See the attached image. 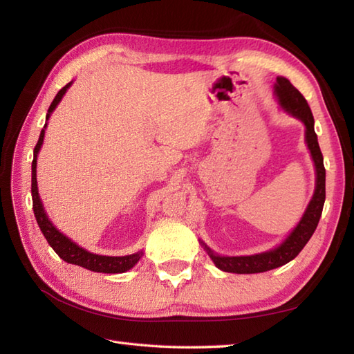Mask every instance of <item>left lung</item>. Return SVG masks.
<instances>
[{
  "mask_svg": "<svg viewBox=\"0 0 354 354\" xmlns=\"http://www.w3.org/2000/svg\"><path fill=\"white\" fill-rule=\"evenodd\" d=\"M274 94L277 95L280 106L288 111L290 115L301 120L306 126V142L310 150L312 160L315 162V170H317V185H315V193L307 205L301 221L284 242L274 248V250L254 254V255H240V257H222V255L214 254L209 248L204 245L208 255L214 261V265L225 272L232 274H259L266 272V270L280 268L286 263L293 260L301 252L306 243L309 242L313 236L315 230L318 227L319 217L322 213L326 201V169H324V158H322L321 149L318 145V137L315 133V120L309 103L303 97V94L293 86L286 77H277V84L274 86Z\"/></svg>",
  "mask_w": 354,
  "mask_h": 354,
  "instance_id": "8db88e82",
  "label": "left lung"
}]
</instances>
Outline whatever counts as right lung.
Segmentation results:
<instances>
[{
  "label": "right lung",
  "instance_id": "right-lung-1",
  "mask_svg": "<svg viewBox=\"0 0 354 354\" xmlns=\"http://www.w3.org/2000/svg\"><path fill=\"white\" fill-rule=\"evenodd\" d=\"M73 82H70L68 85H65L61 91H59L55 97V100L51 102L48 112H47V120L50 118L51 112L56 109L59 102L62 100L64 94L66 93V89L71 86ZM45 127H47V123H45L44 129L41 131L39 140H37V145L35 146L33 150V162H32V199H33V212L36 222L39 225V228L42 231L44 237L47 239V242L50 246L55 250V252L61 257L64 261L71 263V265H77L85 269L93 270V272H103V274H122L129 270L137 265L138 260L141 259L142 252L137 254H131V255H123V257H109V255H99V254H93L84 248H80L73 242L71 239L62 234L55 225H53L48 219V216L45 214V209L42 202L39 199V193H37V181H36V161H37V153H39L41 146L44 142V135H45Z\"/></svg>",
  "mask_w": 354,
  "mask_h": 354
}]
</instances>
